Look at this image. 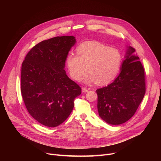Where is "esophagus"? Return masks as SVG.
I'll return each mask as SVG.
<instances>
[{
	"label": "esophagus",
	"mask_w": 161,
	"mask_h": 161,
	"mask_svg": "<svg viewBox=\"0 0 161 161\" xmlns=\"http://www.w3.org/2000/svg\"><path fill=\"white\" fill-rule=\"evenodd\" d=\"M88 91L89 90L87 88H86V87H84V88L82 89V92H83V93H86V92H88Z\"/></svg>",
	"instance_id": "1"
}]
</instances>
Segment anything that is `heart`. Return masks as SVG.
<instances>
[{
	"instance_id": "heart-1",
	"label": "heart",
	"mask_w": 161,
	"mask_h": 161,
	"mask_svg": "<svg viewBox=\"0 0 161 161\" xmlns=\"http://www.w3.org/2000/svg\"><path fill=\"white\" fill-rule=\"evenodd\" d=\"M77 56L70 54L66 66L70 77L79 80L84 72L82 82L86 84L105 85L112 81L121 64V55L116 48L97 42H87L76 49Z\"/></svg>"
}]
</instances>
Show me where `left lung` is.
<instances>
[{"instance_id":"left-lung-1","label":"left lung","mask_w":161,"mask_h":161,"mask_svg":"<svg viewBox=\"0 0 161 161\" xmlns=\"http://www.w3.org/2000/svg\"><path fill=\"white\" fill-rule=\"evenodd\" d=\"M135 53L133 47L127 46L118 76L112 84L96 91L98 115L110 125H118L129 120L144 98V69Z\"/></svg>"}]
</instances>
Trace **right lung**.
<instances>
[{
    "mask_svg": "<svg viewBox=\"0 0 161 161\" xmlns=\"http://www.w3.org/2000/svg\"><path fill=\"white\" fill-rule=\"evenodd\" d=\"M73 36H57L33 47L22 66L21 92L30 115L47 127L63 123L74 108L81 88L70 79L64 70Z\"/></svg>",
    "mask_w": 161,
    "mask_h": 161,
    "instance_id": "obj_1",
    "label": "right lung"
}]
</instances>
